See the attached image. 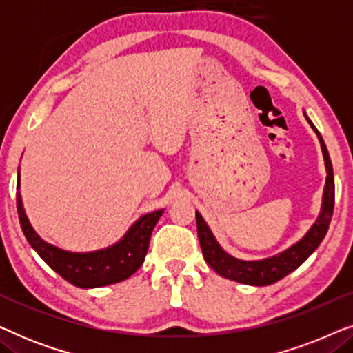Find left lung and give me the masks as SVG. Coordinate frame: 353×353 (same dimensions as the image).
Instances as JSON below:
<instances>
[{
    "instance_id": "left-lung-1",
    "label": "left lung",
    "mask_w": 353,
    "mask_h": 353,
    "mask_svg": "<svg viewBox=\"0 0 353 353\" xmlns=\"http://www.w3.org/2000/svg\"><path fill=\"white\" fill-rule=\"evenodd\" d=\"M307 122L310 123V127L315 130L318 139H320L323 156H325L326 163V186H325V194H323V209L321 214L315 221V225L312 226L310 231L299 241L297 244H294L292 248H289L284 252L274 255V257L259 260V262H244V260L234 259L225 252L216 243L214 234L209 230V226L205 225L204 219H202L199 212H196V223H197V236H199V243L202 249V255H204L205 262L215 270L220 276L233 279V281L250 284V286H268L288 276L289 273L301 267L305 260L310 257L313 250H315L327 233L330 228L331 219H332V210H334V173H332V163L327 154L326 144L323 141L321 134L315 128V125L310 122V119L307 117Z\"/></svg>"
}]
</instances>
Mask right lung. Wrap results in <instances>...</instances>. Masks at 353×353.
<instances>
[{
  "instance_id": "right-lung-1",
  "label": "right lung",
  "mask_w": 353,
  "mask_h": 353,
  "mask_svg": "<svg viewBox=\"0 0 353 353\" xmlns=\"http://www.w3.org/2000/svg\"><path fill=\"white\" fill-rule=\"evenodd\" d=\"M19 190V181H17ZM163 210H156L139 219L125 238L112 248L96 250L88 254L65 252L46 244L28 223L26 212L22 207V199L17 194V214L22 231L38 255L59 273L65 281L77 288H101L108 284H115L132 276L141 267L146 257L149 239L157 220L161 219Z\"/></svg>"
}]
</instances>
